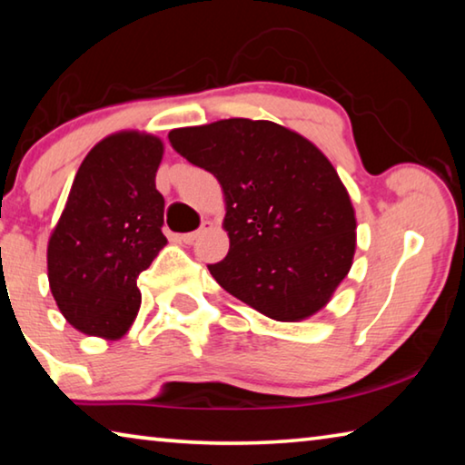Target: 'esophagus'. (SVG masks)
I'll return each instance as SVG.
<instances>
[{"instance_id": "34e87169", "label": "esophagus", "mask_w": 465, "mask_h": 465, "mask_svg": "<svg viewBox=\"0 0 465 465\" xmlns=\"http://www.w3.org/2000/svg\"><path fill=\"white\" fill-rule=\"evenodd\" d=\"M209 227H211V223H204L203 227H201V230H196V232H191V233H183V235H180V240H183L184 243H193L196 238H199V235L203 233V232H207L209 230Z\"/></svg>"}]
</instances>
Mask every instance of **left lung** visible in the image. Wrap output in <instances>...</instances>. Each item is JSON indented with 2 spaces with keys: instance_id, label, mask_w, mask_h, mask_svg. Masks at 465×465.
<instances>
[{
  "instance_id": "left-lung-1",
  "label": "left lung",
  "mask_w": 465,
  "mask_h": 465,
  "mask_svg": "<svg viewBox=\"0 0 465 465\" xmlns=\"http://www.w3.org/2000/svg\"><path fill=\"white\" fill-rule=\"evenodd\" d=\"M168 139L222 184L230 252L209 264L219 285L277 322L324 308L357 248L355 209L328 157L271 121L223 119Z\"/></svg>"
}]
</instances>
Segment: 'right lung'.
Instances as JSON below:
<instances>
[{
	"mask_svg": "<svg viewBox=\"0 0 465 465\" xmlns=\"http://www.w3.org/2000/svg\"><path fill=\"white\" fill-rule=\"evenodd\" d=\"M163 143L139 131L113 133L90 149L46 246L59 312L88 336L116 341L141 308L137 277L168 240L155 188Z\"/></svg>",
	"mask_w": 465,
	"mask_h": 465,
	"instance_id": "obj_1",
	"label": "right lung"
}]
</instances>
